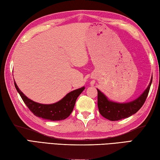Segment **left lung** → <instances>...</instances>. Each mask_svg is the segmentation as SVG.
Returning a JSON list of instances; mask_svg holds the SVG:
<instances>
[{"instance_id":"left-lung-1","label":"left lung","mask_w":160,"mask_h":160,"mask_svg":"<svg viewBox=\"0 0 160 160\" xmlns=\"http://www.w3.org/2000/svg\"><path fill=\"white\" fill-rule=\"evenodd\" d=\"M152 82V77L148 88L138 98L126 103H118L110 101L102 92L97 89L98 107L100 114L110 121H118L133 115L143 105L149 93Z\"/></svg>"}]
</instances>
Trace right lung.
<instances>
[{
    "instance_id": "add662e5",
    "label": "right lung",
    "mask_w": 160,
    "mask_h": 160,
    "mask_svg": "<svg viewBox=\"0 0 160 160\" xmlns=\"http://www.w3.org/2000/svg\"><path fill=\"white\" fill-rule=\"evenodd\" d=\"M15 86L17 91L20 95L25 105L35 116L50 121H60L67 118L72 112L75 105L76 100L78 96L84 90V87L77 89L67 94L62 99L58 102L50 105H44L36 102L25 96L19 90L15 82Z\"/></svg>"
}]
</instances>
